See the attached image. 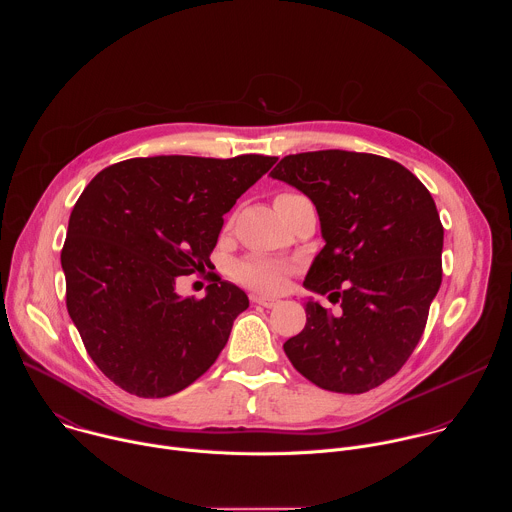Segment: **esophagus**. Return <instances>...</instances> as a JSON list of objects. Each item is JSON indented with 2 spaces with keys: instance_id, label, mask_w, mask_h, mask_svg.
I'll list each match as a JSON object with an SVG mask.
<instances>
[{
  "instance_id": "1",
  "label": "esophagus",
  "mask_w": 512,
  "mask_h": 512,
  "mask_svg": "<svg viewBox=\"0 0 512 512\" xmlns=\"http://www.w3.org/2000/svg\"><path fill=\"white\" fill-rule=\"evenodd\" d=\"M251 302L257 306H263V308H273L277 304L275 298H263V296H251Z\"/></svg>"
}]
</instances>
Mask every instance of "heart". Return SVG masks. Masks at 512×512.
<instances>
[{"label": "heart", "mask_w": 512, "mask_h": 512, "mask_svg": "<svg viewBox=\"0 0 512 512\" xmlns=\"http://www.w3.org/2000/svg\"><path fill=\"white\" fill-rule=\"evenodd\" d=\"M285 198H294V194H279L275 202ZM285 273H287V267L281 261H275L263 255H251L241 259L233 271L239 283L253 287L257 291H265V294H271V291H277L283 285Z\"/></svg>", "instance_id": "heart-1"}]
</instances>
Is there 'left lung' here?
I'll return each instance as SVG.
<instances>
[{"label":"left lung","mask_w":512,"mask_h":512,"mask_svg":"<svg viewBox=\"0 0 512 512\" xmlns=\"http://www.w3.org/2000/svg\"><path fill=\"white\" fill-rule=\"evenodd\" d=\"M271 178L304 192L324 249L304 285L342 312L306 302L283 344L296 371L334 393H367L399 373L442 285L444 227L429 190L401 164L344 150L285 156Z\"/></svg>","instance_id":"1"}]
</instances>
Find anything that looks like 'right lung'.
Instances as JSON below:
<instances>
[{
	"mask_svg": "<svg viewBox=\"0 0 512 512\" xmlns=\"http://www.w3.org/2000/svg\"><path fill=\"white\" fill-rule=\"evenodd\" d=\"M275 162L259 154L133 158L83 190L60 253L66 308L117 387L168 397L212 367L249 298L221 277L202 300L180 298L176 279L212 267L223 216Z\"/></svg>",
	"mask_w": 512,
	"mask_h": 512,
	"instance_id": "right-lung-1",
	"label": "right lung"
}]
</instances>
